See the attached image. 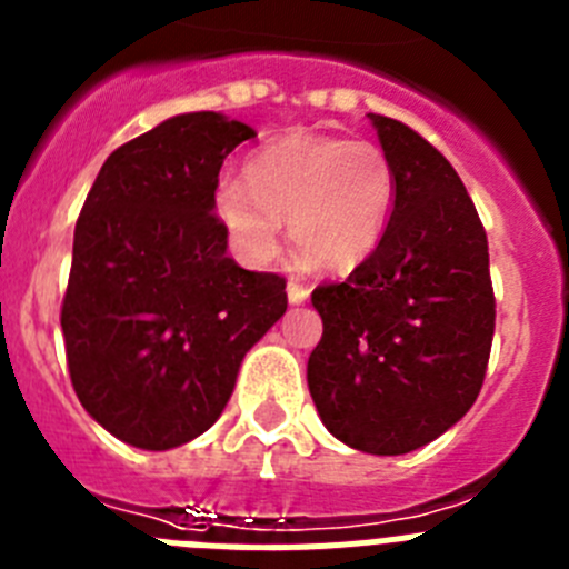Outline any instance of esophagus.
<instances>
[{
  "label": "esophagus",
  "instance_id": "obj_1",
  "mask_svg": "<svg viewBox=\"0 0 569 569\" xmlns=\"http://www.w3.org/2000/svg\"><path fill=\"white\" fill-rule=\"evenodd\" d=\"M308 296H310L308 284H301L299 279H290L288 281V299H290V305H301V301L308 299Z\"/></svg>",
  "mask_w": 569,
  "mask_h": 569
}]
</instances>
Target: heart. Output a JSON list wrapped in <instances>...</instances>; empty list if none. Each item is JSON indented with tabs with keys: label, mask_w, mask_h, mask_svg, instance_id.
I'll list each match as a JSON object with an SVG mask.
<instances>
[{
	"label": "heart",
	"mask_w": 569,
	"mask_h": 569,
	"mask_svg": "<svg viewBox=\"0 0 569 569\" xmlns=\"http://www.w3.org/2000/svg\"><path fill=\"white\" fill-rule=\"evenodd\" d=\"M393 193V164L379 144L288 133L248 156L244 184L222 179L213 208L250 264L276 259L288 219L290 241L308 268L345 270L379 244Z\"/></svg>",
	"instance_id": "b5f03b06"
}]
</instances>
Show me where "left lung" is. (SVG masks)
Returning a JSON list of instances; mask_svg holds the SVG:
<instances>
[{"instance_id":"obj_1","label":"left lung","mask_w":569,"mask_h":569,"mask_svg":"<svg viewBox=\"0 0 569 569\" xmlns=\"http://www.w3.org/2000/svg\"><path fill=\"white\" fill-rule=\"evenodd\" d=\"M396 202L376 250L313 290L321 339L308 387L330 433L401 456L439 439L485 385L496 330L487 233L459 173L425 136L370 113Z\"/></svg>"}]
</instances>
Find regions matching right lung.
Instances as JSON below:
<instances>
[{
  "instance_id": "add662e5",
  "label": "right lung",
  "mask_w": 569,
  "mask_h": 569,
  "mask_svg": "<svg viewBox=\"0 0 569 569\" xmlns=\"http://www.w3.org/2000/svg\"><path fill=\"white\" fill-rule=\"evenodd\" d=\"M253 136L213 110L173 116L104 159L77 219L59 316L70 385L142 450L202 436L288 310V281L239 268L213 213L222 162Z\"/></svg>"
}]
</instances>
